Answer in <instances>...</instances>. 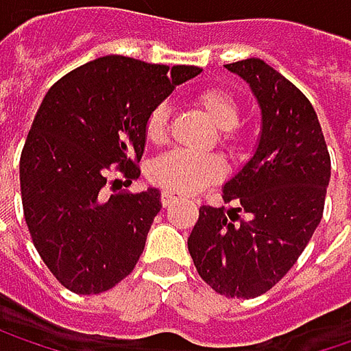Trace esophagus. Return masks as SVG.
Segmentation results:
<instances>
[{"label":"esophagus","instance_id":"esophagus-1","mask_svg":"<svg viewBox=\"0 0 351 351\" xmlns=\"http://www.w3.org/2000/svg\"><path fill=\"white\" fill-rule=\"evenodd\" d=\"M160 201H162V207H171L173 203L178 201V197H176L175 193H171V191H162V195H160Z\"/></svg>","mask_w":351,"mask_h":351}]
</instances>
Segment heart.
Listing matches in <instances>:
<instances>
[{"label": "heart", "instance_id": "obj_1", "mask_svg": "<svg viewBox=\"0 0 351 351\" xmlns=\"http://www.w3.org/2000/svg\"><path fill=\"white\" fill-rule=\"evenodd\" d=\"M195 104L205 111V115L221 130V144L236 154L242 148V136L238 134L240 104L223 87H205L195 95ZM169 128V107L156 106L146 117L144 134L150 144H160L167 138ZM223 175V165L217 156H197L189 152H171L158 158L150 167V178L180 195L193 193L207 182L217 180Z\"/></svg>", "mask_w": 351, "mask_h": 351}]
</instances>
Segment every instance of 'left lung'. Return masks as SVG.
I'll return each mask as SVG.
<instances>
[{
    "label": "left lung",
    "instance_id": "8db88e82",
    "mask_svg": "<svg viewBox=\"0 0 351 351\" xmlns=\"http://www.w3.org/2000/svg\"><path fill=\"white\" fill-rule=\"evenodd\" d=\"M226 69L244 79L260 106V140L223 184V201L238 207L201 205L186 244L199 276L215 293L254 299L270 291L309 244L323 217L331 160L315 109L289 79L260 58Z\"/></svg>",
    "mask_w": 351,
    "mask_h": 351
}]
</instances>
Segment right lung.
Instances as JSON below:
<instances>
[{"label": "right lung", "mask_w": 351, "mask_h": 351, "mask_svg": "<svg viewBox=\"0 0 351 351\" xmlns=\"http://www.w3.org/2000/svg\"><path fill=\"white\" fill-rule=\"evenodd\" d=\"M199 66H167L111 54L58 79L36 111L20 158L24 217L56 280L77 295H99L140 260L160 211V191L107 199L111 175L140 176L144 123Z\"/></svg>", "instance_id": "obj_1"}]
</instances>
